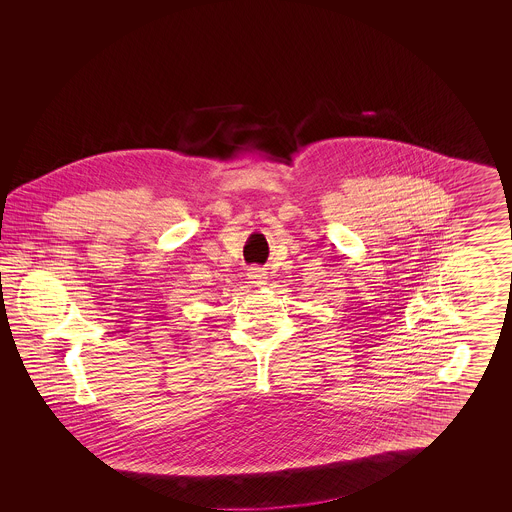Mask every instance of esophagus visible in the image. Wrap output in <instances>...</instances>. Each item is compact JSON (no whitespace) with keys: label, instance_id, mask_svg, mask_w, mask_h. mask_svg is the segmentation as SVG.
Returning a JSON list of instances; mask_svg holds the SVG:
<instances>
[{"label":"esophagus","instance_id":"esophagus-1","mask_svg":"<svg viewBox=\"0 0 512 512\" xmlns=\"http://www.w3.org/2000/svg\"><path fill=\"white\" fill-rule=\"evenodd\" d=\"M247 278H249V284H251V286L261 288V286L267 284V270L261 267L247 268Z\"/></svg>","mask_w":512,"mask_h":512}]
</instances>
